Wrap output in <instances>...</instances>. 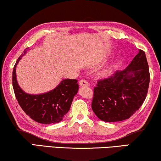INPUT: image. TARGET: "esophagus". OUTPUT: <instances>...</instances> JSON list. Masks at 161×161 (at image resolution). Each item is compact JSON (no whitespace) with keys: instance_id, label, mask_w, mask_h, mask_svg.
<instances>
[{"instance_id":"34e87169","label":"esophagus","mask_w":161,"mask_h":161,"mask_svg":"<svg viewBox=\"0 0 161 161\" xmlns=\"http://www.w3.org/2000/svg\"><path fill=\"white\" fill-rule=\"evenodd\" d=\"M79 85L80 86L83 87V86H88V83L87 82V80H84V79H82V80H80L79 81Z\"/></svg>"}]
</instances>
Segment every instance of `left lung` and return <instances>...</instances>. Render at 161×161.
Segmentation results:
<instances>
[{"label": "left lung", "mask_w": 161, "mask_h": 161, "mask_svg": "<svg viewBox=\"0 0 161 161\" xmlns=\"http://www.w3.org/2000/svg\"><path fill=\"white\" fill-rule=\"evenodd\" d=\"M150 82L149 68L142 50L128 67L104 80L94 88L92 109L100 120L117 122L128 119L143 103Z\"/></svg>", "instance_id": "1"}]
</instances>
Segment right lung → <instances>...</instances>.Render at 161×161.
Returning <instances> with one entry per match:
<instances>
[{
  "label": "right lung",
  "instance_id": "add662e5",
  "mask_svg": "<svg viewBox=\"0 0 161 161\" xmlns=\"http://www.w3.org/2000/svg\"><path fill=\"white\" fill-rule=\"evenodd\" d=\"M28 48L18 58L13 70V87L21 108L29 117L43 124L57 123L63 120L70 110L74 96L78 91V80L63 79L56 88L41 94H29L19 86L16 78V66Z\"/></svg>",
  "mask_w": 161,
  "mask_h": 161
}]
</instances>
